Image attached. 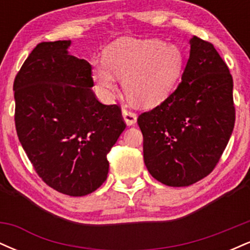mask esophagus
Returning <instances> with one entry per match:
<instances>
[{"label":"esophagus","mask_w":250,"mask_h":250,"mask_svg":"<svg viewBox=\"0 0 250 250\" xmlns=\"http://www.w3.org/2000/svg\"><path fill=\"white\" fill-rule=\"evenodd\" d=\"M122 116H123V120H125V122L127 123V125H133L137 121L136 114L133 113V111L128 110L127 108L122 109Z\"/></svg>","instance_id":"esophagus-1"}]
</instances>
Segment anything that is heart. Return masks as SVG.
I'll list each match as a JSON object with an SVG mask.
<instances>
[{
	"mask_svg": "<svg viewBox=\"0 0 250 250\" xmlns=\"http://www.w3.org/2000/svg\"><path fill=\"white\" fill-rule=\"evenodd\" d=\"M105 64L95 63L93 77L100 89L111 93L117 79L131 102L141 107L159 104L173 88L182 69V54L160 40H119L105 50Z\"/></svg>",
	"mask_w": 250,
	"mask_h": 250,
	"instance_id": "b5f03b06",
	"label": "heart"
}]
</instances>
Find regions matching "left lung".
Segmentation results:
<instances>
[{
    "mask_svg": "<svg viewBox=\"0 0 250 250\" xmlns=\"http://www.w3.org/2000/svg\"><path fill=\"white\" fill-rule=\"evenodd\" d=\"M176 90L137 119L154 179L187 187L213 171L235 123L233 77L211 43L193 36Z\"/></svg>",
    "mask_w": 250,
    "mask_h": 250,
    "instance_id": "obj_1",
    "label": "left lung"
}]
</instances>
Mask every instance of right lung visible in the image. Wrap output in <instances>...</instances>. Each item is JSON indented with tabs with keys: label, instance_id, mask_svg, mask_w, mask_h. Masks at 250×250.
<instances>
[{
	"label": "right lung",
	"instance_id": "right-lung-1",
	"mask_svg": "<svg viewBox=\"0 0 250 250\" xmlns=\"http://www.w3.org/2000/svg\"><path fill=\"white\" fill-rule=\"evenodd\" d=\"M70 40L42 42L14 81L17 136L39 176L69 196L107 180V154L125 129L119 105L97 101L91 65L70 55Z\"/></svg>",
	"mask_w": 250,
	"mask_h": 250
}]
</instances>
